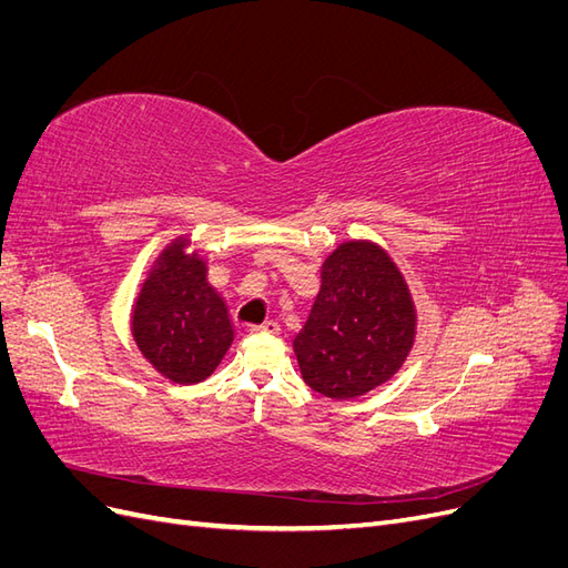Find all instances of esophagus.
Instances as JSON below:
<instances>
[{
  "label": "esophagus",
  "mask_w": 568,
  "mask_h": 568,
  "mask_svg": "<svg viewBox=\"0 0 568 568\" xmlns=\"http://www.w3.org/2000/svg\"><path fill=\"white\" fill-rule=\"evenodd\" d=\"M251 332H253V334H270V336H277V334H280V324H277V322H272V320H267V322H263V324H255V326H251Z\"/></svg>",
  "instance_id": "1"
}]
</instances>
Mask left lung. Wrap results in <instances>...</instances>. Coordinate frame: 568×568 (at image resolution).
<instances>
[{"instance_id":"1","label":"left lung","mask_w":568,"mask_h":568,"mask_svg":"<svg viewBox=\"0 0 568 568\" xmlns=\"http://www.w3.org/2000/svg\"><path fill=\"white\" fill-rule=\"evenodd\" d=\"M417 313L403 274L372 242L341 244L322 265V286L294 351L303 382L332 400L386 384L415 343Z\"/></svg>"}]
</instances>
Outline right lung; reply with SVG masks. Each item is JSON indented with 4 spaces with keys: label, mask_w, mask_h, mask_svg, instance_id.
Segmentation results:
<instances>
[{
    "label": "right lung",
    "mask_w": 568,
    "mask_h": 568,
    "mask_svg": "<svg viewBox=\"0 0 568 568\" xmlns=\"http://www.w3.org/2000/svg\"><path fill=\"white\" fill-rule=\"evenodd\" d=\"M175 239L153 263L132 311L136 348L175 384L211 376L234 341L227 305L209 284L205 261Z\"/></svg>",
    "instance_id": "add662e5"
}]
</instances>
